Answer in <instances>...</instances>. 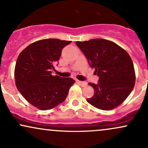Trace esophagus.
<instances>
[{
  "label": "esophagus",
  "mask_w": 148,
  "mask_h": 148,
  "mask_svg": "<svg viewBox=\"0 0 148 148\" xmlns=\"http://www.w3.org/2000/svg\"><path fill=\"white\" fill-rule=\"evenodd\" d=\"M78 84H79L80 86H81L82 87H86L87 86V83L85 82V81H77Z\"/></svg>",
  "instance_id": "esophagus-1"
}]
</instances>
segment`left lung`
Returning <instances> with one entry per match:
<instances>
[{"mask_svg": "<svg viewBox=\"0 0 148 148\" xmlns=\"http://www.w3.org/2000/svg\"><path fill=\"white\" fill-rule=\"evenodd\" d=\"M76 44L99 76L97 84H88L94 88L95 94L87 99L88 102L104 111L120 106L130 95L136 81L134 64L128 53L117 44L104 39Z\"/></svg>", "mask_w": 148, "mask_h": 148, "instance_id": "obj_1", "label": "left lung"}]
</instances>
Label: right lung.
I'll return each instance as SVG.
<instances>
[{
  "label": "right lung",
  "instance_id": "1",
  "mask_svg": "<svg viewBox=\"0 0 148 148\" xmlns=\"http://www.w3.org/2000/svg\"><path fill=\"white\" fill-rule=\"evenodd\" d=\"M72 41L45 39L30 44L18 55L14 69L16 86L38 109L53 108L65 100L75 81L51 74L62 49Z\"/></svg>",
  "mask_w": 148,
  "mask_h": 148
}]
</instances>
